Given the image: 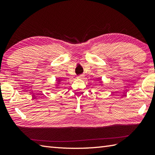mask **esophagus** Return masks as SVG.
<instances>
[{
  "label": "esophagus",
  "instance_id": "esophagus-1",
  "mask_svg": "<svg viewBox=\"0 0 155 155\" xmlns=\"http://www.w3.org/2000/svg\"><path fill=\"white\" fill-rule=\"evenodd\" d=\"M83 77H84V75L81 74V75L78 76V77H77V78H80V79H81V78H83Z\"/></svg>",
  "mask_w": 155,
  "mask_h": 155
}]
</instances>
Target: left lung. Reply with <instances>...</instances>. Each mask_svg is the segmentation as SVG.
Masks as SVG:
<instances>
[{
    "mask_svg": "<svg viewBox=\"0 0 155 155\" xmlns=\"http://www.w3.org/2000/svg\"><path fill=\"white\" fill-rule=\"evenodd\" d=\"M98 81H98V83H99V84L101 85V86H103V81H101V78H98Z\"/></svg>",
    "mask_w": 155,
    "mask_h": 155,
    "instance_id": "8db88e82",
    "label": "left lung"
}]
</instances>
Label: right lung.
Masks as SVG:
<instances>
[{
    "label": "right lung",
    "instance_id": "right-lung-1",
    "mask_svg": "<svg viewBox=\"0 0 155 155\" xmlns=\"http://www.w3.org/2000/svg\"><path fill=\"white\" fill-rule=\"evenodd\" d=\"M62 81V78H58V79L57 80V83L55 84V85H56L55 87H56V88H58V87L59 84H61V83Z\"/></svg>",
    "mask_w": 155,
    "mask_h": 155
}]
</instances>
